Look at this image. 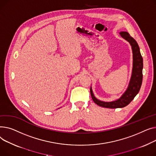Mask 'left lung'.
<instances>
[{
  "instance_id": "1",
  "label": "left lung",
  "mask_w": 156,
  "mask_h": 156,
  "mask_svg": "<svg viewBox=\"0 0 156 156\" xmlns=\"http://www.w3.org/2000/svg\"><path fill=\"white\" fill-rule=\"evenodd\" d=\"M121 36L122 37L129 41L132 46L133 51V70L132 75L130 81L129 87L125 91V93L122 96L116 101L112 102H104L97 99L93 93L91 87L90 92L91 98L93 101L98 106L107 108H123L129 105L134 99L135 96L139 93L142 82V69H143V58L140 51V48L138 43L127 32H121Z\"/></svg>"
}]
</instances>
